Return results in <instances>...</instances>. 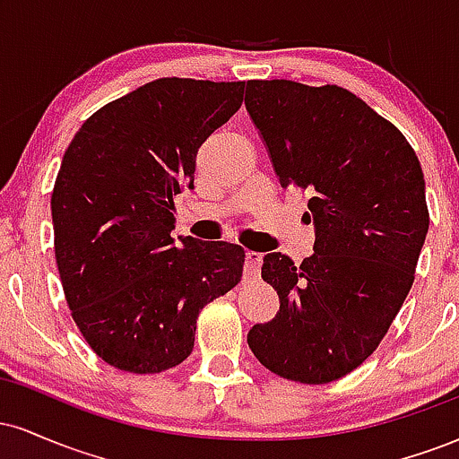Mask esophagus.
I'll return each instance as SVG.
<instances>
[{"label": "esophagus", "mask_w": 459, "mask_h": 459, "mask_svg": "<svg viewBox=\"0 0 459 459\" xmlns=\"http://www.w3.org/2000/svg\"><path fill=\"white\" fill-rule=\"evenodd\" d=\"M261 263H263V255L261 252H246V276H259L261 272Z\"/></svg>", "instance_id": "1"}]
</instances>
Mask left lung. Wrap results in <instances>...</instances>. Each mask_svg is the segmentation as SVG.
Segmentation results:
<instances>
[{"label":"left lung","mask_w":459,"mask_h":459,"mask_svg":"<svg viewBox=\"0 0 459 459\" xmlns=\"http://www.w3.org/2000/svg\"><path fill=\"white\" fill-rule=\"evenodd\" d=\"M246 109L282 187L308 192L315 255L270 252L281 310L247 345L272 373L328 384L377 350L414 282L429 229L425 178L403 134L339 86L250 79Z\"/></svg>","instance_id":"left-lung-1"}]
</instances>
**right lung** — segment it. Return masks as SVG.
Instances as JSON below:
<instances>
[{"label": "right lung", "mask_w": 459, "mask_h": 459, "mask_svg": "<svg viewBox=\"0 0 459 459\" xmlns=\"http://www.w3.org/2000/svg\"><path fill=\"white\" fill-rule=\"evenodd\" d=\"M246 82L161 77L94 112L62 157L56 263L79 332L120 371L161 373L194 350L200 310L244 272V247L170 237L196 152L241 108Z\"/></svg>", "instance_id": "1"}]
</instances>
